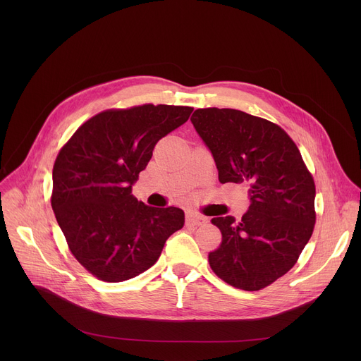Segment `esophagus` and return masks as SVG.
Here are the masks:
<instances>
[{"instance_id": "1", "label": "esophagus", "mask_w": 361, "mask_h": 361, "mask_svg": "<svg viewBox=\"0 0 361 361\" xmlns=\"http://www.w3.org/2000/svg\"><path fill=\"white\" fill-rule=\"evenodd\" d=\"M185 221H187V224H191V226H201L204 223H207V219H205L204 216L195 214V213H187Z\"/></svg>"}]
</instances>
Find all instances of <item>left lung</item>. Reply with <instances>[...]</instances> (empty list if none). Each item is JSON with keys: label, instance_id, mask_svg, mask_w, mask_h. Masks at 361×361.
Wrapping results in <instances>:
<instances>
[{"label": "left lung", "instance_id": "left-lung-1", "mask_svg": "<svg viewBox=\"0 0 361 361\" xmlns=\"http://www.w3.org/2000/svg\"><path fill=\"white\" fill-rule=\"evenodd\" d=\"M191 123L210 149L220 183H245L250 205L240 221L212 220L223 234L212 270L245 291L284 276L310 240L316 187L294 141L279 126L231 109H198Z\"/></svg>", "mask_w": 361, "mask_h": 361}]
</instances>
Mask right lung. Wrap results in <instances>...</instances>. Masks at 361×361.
I'll list each match as a JSON object with an SVG mask.
<instances>
[{"label": "right lung", "mask_w": 361, "mask_h": 361, "mask_svg": "<svg viewBox=\"0 0 361 361\" xmlns=\"http://www.w3.org/2000/svg\"><path fill=\"white\" fill-rule=\"evenodd\" d=\"M191 113L164 104L102 111L61 148L51 205L71 252L99 280L118 283L144 273L183 228L181 209L149 207L131 191L159 140Z\"/></svg>", "instance_id": "add662e5"}]
</instances>
